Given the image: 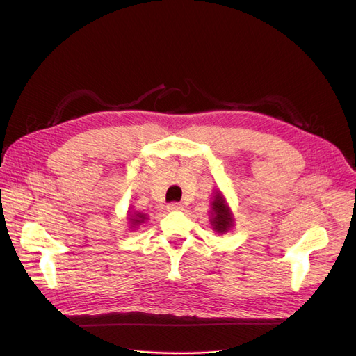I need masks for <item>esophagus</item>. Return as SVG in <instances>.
Instances as JSON below:
<instances>
[{
    "label": "esophagus",
    "instance_id": "34e87169",
    "mask_svg": "<svg viewBox=\"0 0 356 356\" xmlns=\"http://www.w3.org/2000/svg\"><path fill=\"white\" fill-rule=\"evenodd\" d=\"M166 209H168V211H179V209H182V204H181V203H177V202L169 203L168 207H166Z\"/></svg>",
    "mask_w": 356,
    "mask_h": 356
}]
</instances>
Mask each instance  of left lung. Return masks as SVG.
Segmentation results:
<instances>
[{
  "mask_svg": "<svg viewBox=\"0 0 356 356\" xmlns=\"http://www.w3.org/2000/svg\"><path fill=\"white\" fill-rule=\"evenodd\" d=\"M209 224L217 234H225L234 227V215L220 190L213 191L209 211Z\"/></svg>",
  "mask_w": 356,
  "mask_h": 356,
  "instance_id": "left-lung-1",
  "label": "left lung"
}]
</instances>
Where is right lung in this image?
Here are the masks:
<instances>
[{"label":"right lung","mask_w":356,"mask_h":356,"mask_svg":"<svg viewBox=\"0 0 356 356\" xmlns=\"http://www.w3.org/2000/svg\"><path fill=\"white\" fill-rule=\"evenodd\" d=\"M147 220H148V215L147 213H143V212H139V211H134L132 207H131V209L127 211V221H129L127 224H129V229H131L132 232L136 230L139 225L144 224Z\"/></svg>","instance_id":"1"}]
</instances>
